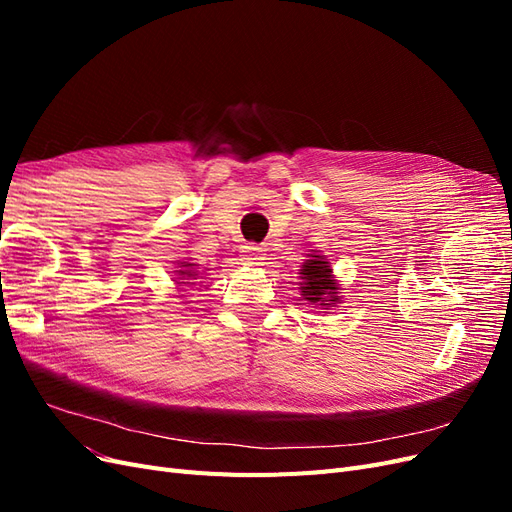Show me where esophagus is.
Segmentation results:
<instances>
[{
  "mask_svg": "<svg viewBox=\"0 0 512 512\" xmlns=\"http://www.w3.org/2000/svg\"><path fill=\"white\" fill-rule=\"evenodd\" d=\"M241 260L247 262V265H260V260H265V254H262V247L258 245H243Z\"/></svg>",
  "mask_w": 512,
  "mask_h": 512,
  "instance_id": "esophagus-1",
  "label": "esophagus"
}]
</instances>
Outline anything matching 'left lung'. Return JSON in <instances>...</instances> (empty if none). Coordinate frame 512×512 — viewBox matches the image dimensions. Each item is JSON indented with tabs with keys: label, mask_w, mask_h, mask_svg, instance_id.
<instances>
[{
	"label": "left lung",
	"mask_w": 512,
	"mask_h": 512,
	"mask_svg": "<svg viewBox=\"0 0 512 512\" xmlns=\"http://www.w3.org/2000/svg\"><path fill=\"white\" fill-rule=\"evenodd\" d=\"M301 292L303 297L312 305H331V301H337L335 297V280L331 277L329 262H324L320 256H314L307 260L301 269Z\"/></svg>",
	"instance_id": "left-lung-1"
}]
</instances>
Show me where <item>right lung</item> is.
I'll use <instances>...</instances> for the list:
<instances>
[{"label":"right lung","mask_w":512,"mask_h":512,"mask_svg":"<svg viewBox=\"0 0 512 512\" xmlns=\"http://www.w3.org/2000/svg\"><path fill=\"white\" fill-rule=\"evenodd\" d=\"M194 269H196V265H192V262H181V271H177V273H179L177 284H194V282H190V280H196V277L200 275V273L194 271Z\"/></svg>","instance_id":"add662e5"}]
</instances>
